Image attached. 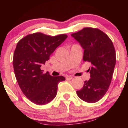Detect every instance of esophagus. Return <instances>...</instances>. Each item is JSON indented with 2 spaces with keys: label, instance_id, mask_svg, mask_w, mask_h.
Wrapping results in <instances>:
<instances>
[{
  "label": "esophagus",
  "instance_id": "esophagus-1",
  "mask_svg": "<svg viewBox=\"0 0 128 128\" xmlns=\"http://www.w3.org/2000/svg\"><path fill=\"white\" fill-rule=\"evenodd\" d=\"M73 78L72 76H67L66 78V80H72Z\"/></svg>",
  "mask_w": 128,
  "mask_h": 128
}]
</instances>
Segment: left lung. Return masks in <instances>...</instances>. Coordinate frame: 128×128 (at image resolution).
<instances>
[{
    "mask_svg": "<svg viewBox=\"0 0 128 128\" xmlns=\"http://www.w3.org/2000/svg\"><path fill=\"white\" fill-rule=\"evenodd\" d=\"M72 36L84 49L83 60L92 64L88 69L91 78L77 94L86 102H97L108 91L112 78L116 64L114 46L106 33L96 28H84Z\"/></svg>",
    "mask_w": 128,
    "mask_h": 128,
    "instance_id": "obj_1",
    "label": "left lung"
}]
</instances>
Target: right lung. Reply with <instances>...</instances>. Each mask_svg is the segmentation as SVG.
<instances>
[{
    "instance_id": "right-lung-1",
    "label": "right lung",
    "mask_w": 128,
    "mask_h": 128,
    "mask_svg": "<svg viewBox=\"0 0 128 128\" xmlns=\"http://www.w3.org/2000/svg\"><path fill=\"white\" fill-rule=\"evenodd\" d=\"M67 37L66 34L52 36L36 32L27 35L17 43L13 60L15 76L22 92L34 104L45 105L53 100L58 83L65 80L62 76L44 73L41 66Z\"/></svg>"
}]
</instances>
